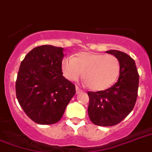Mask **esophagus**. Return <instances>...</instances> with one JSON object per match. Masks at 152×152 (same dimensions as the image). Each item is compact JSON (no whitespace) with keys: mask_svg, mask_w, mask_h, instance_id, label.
<instances>
[{"mask_svg":"<svg viewBox=\"0 0 152 152\" xmlns=\"http://www.w3.org/2000/svg\"><path fill=\"white\" fill-rule=\"evenodd\" d=\"M76 94H80V93H81L83 91L80 88V87L76 86Z\"/></svg>","mask_w":152,"mask_h":152,"instance_id":"34e87169","label":"esophagus"}]
</instances>
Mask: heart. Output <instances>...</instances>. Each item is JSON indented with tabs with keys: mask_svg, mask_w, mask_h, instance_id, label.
<instances>
[{
	"mask_svg": "<svg viewBox=\"0 0 152 152\" xmlns=\"http://www.w3.org/2000/svg\"><path fill=\"white\" fill-rule=\"evenodd\" d=\"M64 76L76 81L83 72L87 87L93 91H104L114 84L120 72V64L116 57L100 53L80 52L62 60Z\"/></svg>",
	"mask_w": 152,
	"mask_h": 152,
	"instance_id": "heart-1",
	"label": "heart"
}]
</instances>
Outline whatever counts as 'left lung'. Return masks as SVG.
I'll list each match as a JSON object with an SVG mask.
<instances>
[{
	"label": "left lung",
	"instance_id": "obj_1",
	"mask_svg": "<svg viewBox=\"0 0 152 152\" xmlns=\"http://www.w3.org/2000/svg\"><path fill=\"white\" fill-rule=\"evenodd\" d=\"M106 52L119 60V79L105 91L87 92L88 115L95 125L112 126L120 123L133 110L137 97L139 74L135 61L127 54L116 50Z\"/></svg>",
	"mask_w": 152,
	"mask_h": 152
}]
</instances>
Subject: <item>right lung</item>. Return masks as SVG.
I'll use <instances>...</instances> for the list:
<instances>
[{
  "instance_id": "right-lung-1",
  "label": "right lung",
  "mask_w": 152,
  "mask_h": 152,
  "mask_svg": "<svg viewBox=\"0 0 152 152\" xmlns=\"http://www.w3.org/2000/svg\"><path fill=\"white\" fill-rule=\"evenodd\" d=\"M64 49L52 45L33 48L21 62L16 97L25 113L41 125L58 123L76 94V87L62 75Z\"/></svg>"
}]
</instances>
